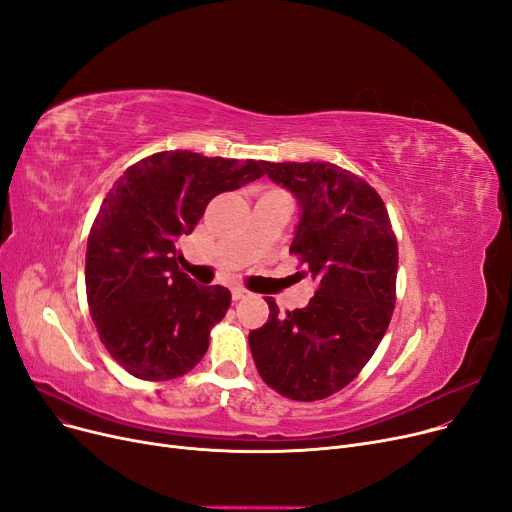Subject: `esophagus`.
<instances>
[{
  "mask_svg": "<svg viewBox=\"0 0 512 512\" xmlns=\"http://www.w3.org/2000/svg\"><path fill=\"white\" fill-rule=\"evenodd\" d=\"M251 292L247 288H232V299L234 301H242V299H249Z\"/></svg>",
  "mask_w": 512,
  "mask_h": 512,
  "instance_id": "1",
  "label": "esophagus"
}]
</instances>
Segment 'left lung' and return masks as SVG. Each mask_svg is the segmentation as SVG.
Here are the masks:
<instances>
[{
  "label": "left lung",
  "mask_w": 512,
  "mask_h": 512,
  "mask_svg": "<svg viewBox=\"0 0 512 512\" xmlns=\"http://www.w3.org/2000/svg\"><path fill=\"white\" fill-rule=\"evenodd\" d=\"M303 207L290 255L315 280L305 309L267 297V324L249 334L261 380L290 400H321L351 384L382 342L396 303L398 245L369 182L330 161H263Z\"/></svg>",
  "instance_id": "8db88e82"
}]
</instances>
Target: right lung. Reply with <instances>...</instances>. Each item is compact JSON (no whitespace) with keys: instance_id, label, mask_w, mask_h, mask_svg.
<instances>
[{"instance_id":"obj_1","label":"right lung","mask_w":512,"mask_h":512,"mask_svg":"<svg viewBox=\"0 0 512 512\" xmlns=\"http://www.w3.org/2000/svg\"><path fill=\"white\" fill-rule=\"evenodd\" d=\"M261 166L161 151L126 168L105 195L87 240V303L107 353L134 378H180L207 353L232 294L178 270L176 242L213 197L261 178Z\"/></svg>"}]
</instances>
